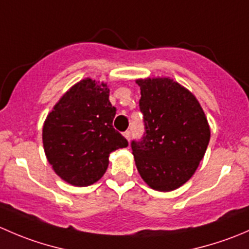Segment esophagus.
<instances>
[{
    "label": "esophagus",
    "instance_id": "obj_1",
    "mask_svg": "<svg viewBox=\"0 0 249 249\" xmlns=\"http://www.w3.org/2000/svg\"><path fill=\"white\" fill-rule=\"evenodd\" d=\"M124 137L127 141H130V139H131V131H129V130H127V131H125L124 132Z\"/></svg>",
    "mask_w": 249,
    "mask_h": 249
}]
</instances>
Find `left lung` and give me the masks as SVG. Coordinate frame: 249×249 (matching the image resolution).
<instances>
[{
    "label": "left lung",
    "instance_id": "obj_1",
    "mask_svg": "<svg viewBox=\"0 0 249 249\" xmlns=\"http://www.w3.org/2000/svg\"><path fill=\"white\" fill-rule=\"evenodd\" d=\"M144 134L132 141L136 167L152 189L171 192L196 171L211 137L196 97L170 78L137 79Z\"/></svg>",
    "mask_w": 249,
    "mask_h": 249
}]
</instances>
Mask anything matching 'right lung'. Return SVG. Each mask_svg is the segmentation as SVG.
<instances>
[{
    "mask_svg": "<svg viewBox=\"0 0 249 249\" xmlns=\"http://www.w3.org/2000/svg\"><path fill=\"white\" fill-rule=\"evenodd\" d=\"M115 107L106 83L90 78L74 84L48 114L43 147L53 170L76 187L94 184L106 172L109 154L127 147L113 127Z\"/></svg>",
    "mask_w": 249,
    "mask_h": 249,
    "instance_id": "right-lung-1",
    "label": "right lung"
}]
</instances>
